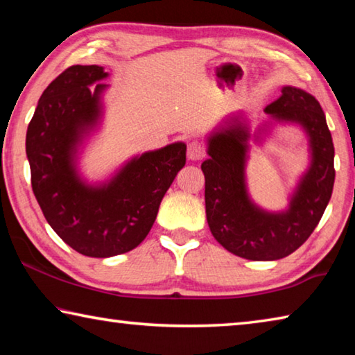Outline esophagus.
<instances>
[{
  "instance_id": "34e87169",
  "label": "esophagus",
  "mask_w": 355,
  "mask_h": 355,
  "mask_svg": "<svg viewBox=\"0 0 355 355\" xmlns=\"http://www.w3.org/2000/svg\"><path fill=\"white\" fill-rule=\"evenodd\" d=\"M205 156V148H203L199 141H192L188 146V159L199 161Z\"/></svg>"
}]
</instances>
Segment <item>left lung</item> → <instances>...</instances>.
<instances>
[{
    "label": "left lung",
    "instance_id": "left-lung-1",
    "mask_svg": "<svg viewBox=\"0 0 355 355\" xmlns=\"http://www.w3.org/2000/svg\"><path fill=\"white\" fill-rule=\"evenodd\" d=\"M268 119L250 133L244 114L207 136V220L222 248L245 260L272 261L288 257L307 241L330 200L335 182L334 142L326 116L313 95L294 86L264 107ZM277 124H296L308 137L309 164L288 198L286 209L271 212L251 199L247 186L250 141L256 145L272 137Z\"/></svg>",
    "mask_w": 355,
    "mask_h": 355
}]
</instances>
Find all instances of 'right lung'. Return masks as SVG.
Returning a JSON list of instances; mask_svg holds the SVG:
<instances>
[{"instance_id":"right-lung-1","label":"right lung","mask_w":355,"mask_h":355,"mask_svg":"<svg viewBox=\"0 0 355 355\" xmlns=\"http://www.w3.org/2000/svg\"><path fill=\"white\" fill-rule=\"evenodd\" d=\"M110 76L100 65H71L50 83L26 131L31 184L45 219L71 249L110 258L137 248L186 163V144L131 156L105 180L80 169L87 142L105 120Z\"/></svg>"}]
</instances>
